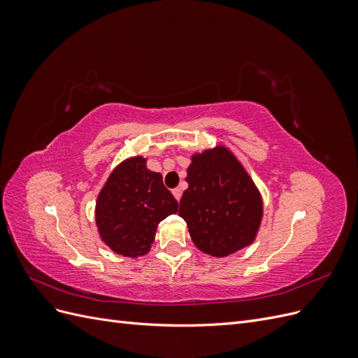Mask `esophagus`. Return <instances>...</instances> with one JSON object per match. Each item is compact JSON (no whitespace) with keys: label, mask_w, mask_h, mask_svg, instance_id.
<instances>
[{"label":"esophagus","mask_w":358,"mask_h":358,"mask_svg":"<svg viewBox=\"0 0 358 358\" xmlns=\"http://www.w3.org/2000/svg\"><path fill=\"white\" fill-rule=\"evenodd\" d=\"M173 196H175V199L179 201L180 197H182V188H175V189H173Z\"/></svg>","instance_id":"obj_1"}]
</instances>
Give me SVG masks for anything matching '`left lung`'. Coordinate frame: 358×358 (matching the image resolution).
Wrapping results in <instances>:
<instances>
[{
	"mask_svg": "<svg viewBox=\"0 0 358 358\" xmlns=\"http://www.w3.org/2000/svg\"><path fill=\"white\" fill-rule=\"evenodd\" d=\"M187 182L179 215L201 252L222 258L254 243L264 215L263 197L229 148L194 152Z\"/></svg>",
	"mask_w": 358,
	"mask_h": 358,
	"instance_id": "8db88e82",
	"label": "left lung"
}]
</instances>
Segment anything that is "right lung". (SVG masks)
Masks as SVG:
<instances>
[{"label":"right lung","mask_w":358,"mask_h":358,"mask_svg":"<svg viewBox=\"0 0 358 358\" xmlns=\"http://www.w3.org/2000/svg\"><path fill=\"white\" fill-rule=\"evenodd\" d=\"M148 158L128 157L112 170L95 201L101 242L117 255L137 258L150 251L158 224L178 212V201Z\"/></svg>","instance_id":"add662e5"}]
</instances>
